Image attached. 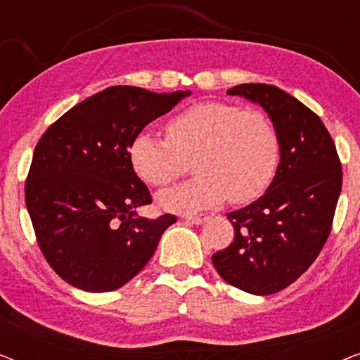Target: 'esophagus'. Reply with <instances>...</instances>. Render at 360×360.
<instances>
[{
	"mask_svg": "<svg viewBox=\"0 0 360 360\" xmlns=\"http://www.w3.org/2000/svg\"><path fill=\"white\" fill-rule=\"evenodd\" d=\"M208 219V216L206 214H186L185 216V221H188L191 224H201L205 223V221Z\"/></svg>",
	"mask_w": 360,
	"mask_h": 360,
	"instance_id": "1",
	"label": "esophagus"
}]
</instances>
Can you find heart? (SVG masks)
Returning a JSON list of instances; mask_svg holds the SVG:
<instances>
[{
	"label": "heart",
	"instance_id": "obj_1",
	"mask_svg": "<svg viewBox=\"0 0 360 360\" xmlns=\"http://www.w3.org/2000/svg\"><path fill=\"white\" fill-rule=\"evenodd\" d=\"M165 134L162 141L142 131L129 144L132 169L152 186H169L193 164V180L159 195L165 210L193 211L226 198L245 203L267 188L277 169L278 137L262 111L196 103L170 117Z\"/></svg>",
	"mask_w": 360,
	"mask_h": 360
}]
</instances>
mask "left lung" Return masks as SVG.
<instances>
[{
	"label": "left lung",
	"instance_id": "left-lung-1",
	"mask_svg": "<svg viewBox=\"0 0 360 360\" xmlns=\"http://www.w3.org/2000/svg\"><path fill=\"white\" fill-rule=\"evenodd\" d=\"M228 95L259 103L274 122L280 164L267 191L226 216L234 239L213 255L218 274L252 295L277 293L308 270L333 228L342 186L336 146L316 112L274 85L243 83Z\"/></svg>",
	"mask_w": 360,
	"mask_h": 360
}]
</instances>
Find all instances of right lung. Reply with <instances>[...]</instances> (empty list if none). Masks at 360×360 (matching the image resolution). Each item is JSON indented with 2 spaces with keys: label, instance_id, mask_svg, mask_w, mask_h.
Wrapping results in <instances>:
<instances>
[{
  "label": "right lung",
  "instance_id": "1",
  "mask_svg": "<svg viewBox=\"0 0 360 360\" xmlns=\"http://www.w3.org/2000/svg\"><path fill=\"white\" fill-rule=\"evenodd\" d=\"M190 91L110 86L52 122L34 149L26 206L49 265L73 287L103 293L141 272L174 214L136 216L152 203L129 144Z\"/></svg>",
  "mask_w": 360,
  "mask_h": 360
}]
</instances>
